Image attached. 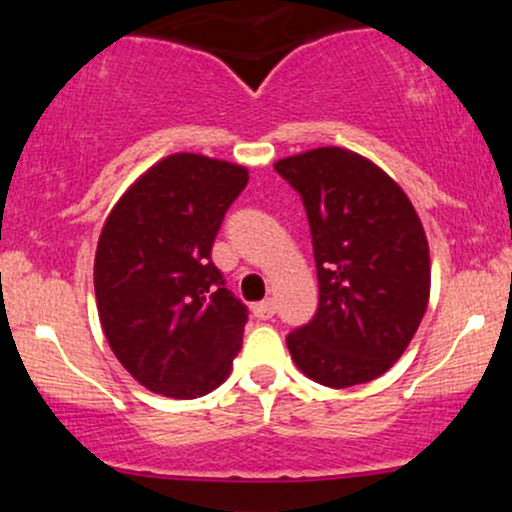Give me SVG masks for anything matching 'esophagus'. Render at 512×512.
<instances>
[{"instance_id": "1", "label": "esophagus", "mask_w": 512, "mask_h": 512, "mask_svg": "<svg viewBox=\"0 0 512 512\" xmlns=\"http://www.w3.org/2000/svg\"><path fill=\"white\" fill-rule=\"evenodd\" d=\"M252 313H255V317H260V320H269V317H274L276 313V305L272 298H267V301L257 303L255 308H252Z\"/></svg>"}]
</instances>
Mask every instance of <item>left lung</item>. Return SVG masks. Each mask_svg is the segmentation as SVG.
<instances>
[{
	"mask_svg": "<svg viewBox=\"0 0 512 512\" xmlns=\"http://www.w3.org/2000/svg\"><path fill=\"white\" fill-rule=\"evenodd\" d=\"M303 199L320 284L308 325L286 337L315 383L351 387L387 373L426 313L431 257L414 204L366 156L320 146L274 163Z\"/></svg>",
	"mask_w": 512,
	"mask_h": 512,
	"instance_id": "8db88e82",
	"label": "left lung"
}]
</instances>
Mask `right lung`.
<instances>
[{
  "mask_svg": "<svg viewBox=\"0 0 512 512\" xmlns=\"http://www.w3.org/2000/svg\"><path fill=\"white\" fill-rule=\"evenodd\" d=\"M248 168L173 154L139 175L105 219L93 262L98 317L125 370L156 395L195 399L228 378L248 308L211 262Z\"/></svg>",
  "mask_w": 512,
  "mask_h": 512,
  "instance_id": "1",
  "label": "right lung"
}]
</instances>
